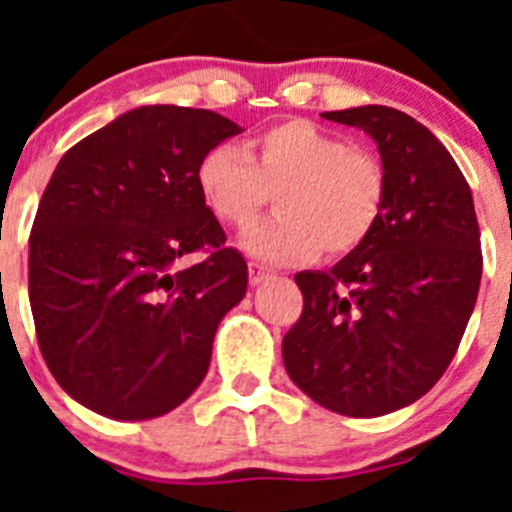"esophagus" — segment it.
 Masks as SVG:
<instances>
[{"mask_svg":"<svg viewBox=\"0 0 512 512\" xmlns=\"http://www.w3.org/2000/svg\"><path fill=\"white\" fill-rule=\"evenodd\" d=\"M269 277H271V271L264 269L261 264H256V261H251V264H248V279H251L253 287H256V284H261L264 279H269Z\"/></svg>","mask_w":512,"mask_h":512,"instance_id":"34e87169","label":"esophagus"}]
</instances>
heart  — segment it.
I'll use <instances>...</instances> for the list:
<instances>
[{
	"label": "heart",
	"mask_w": 512,
	"mask_h": 512,
	"mask_svg": "<svg viewBox=\"0 0 512 512\" xmlns=\"http://www.w3.org/2000/svg\"><path fill=\"white\" fill-rule=\"evenodd\" d=\"M207 210L230 228H248L277 200V217L243 238L266 264L310 259L323 248L343 256L377 225L387 194L382 161L310 120H282L243 143L215 146L197 166Z\"/></svg>",
	"instance_id": "heart-1"
}]
</instances>
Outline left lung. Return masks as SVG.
<instances>
[{"instance_id": "obj_1", "label": "left lung", "mask_w": 512, "mask_h": 512, "mask_svg": "<svg viewBox=\"0 0 512 512\" xmlns=\"http://www.w3.org/2000/svg\"><path fill=\"white\" fill-rule=\"evenodd\" d=\"M323 117L372 135L387 194L359 248L295 277L302 315L284 369L323 408L377 418L423 397L454 359L482 279L479 225L467 179L418 120L382 104Z\"/></svg>"}]
</instances>
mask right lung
Segmentation results:
<instances>
[{
  "instance_id": "right-lung-1",
  "label": "right lung",
  "mask_w": 512,
  "mask_h": 512,
  "mask_svg": "<svg viewBox=\"0 0 512 512\" xmlns=\"http://www.w3.org/2000/svg\"><path fill=\"white\" fill-rule=\"evenodd\" d=\"M228 117L138 107L63 153L30 233V307L45 364L104 418L148 420L205 379L212 338L243 300L248 266L197 189ZM205 250L182 270L184 255Z\"/></svg>"
}]
</instances>
